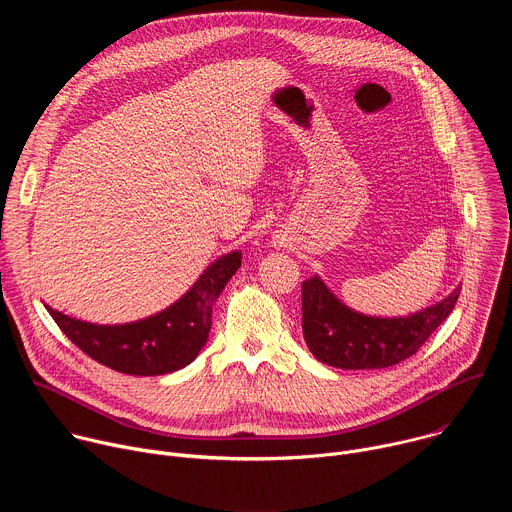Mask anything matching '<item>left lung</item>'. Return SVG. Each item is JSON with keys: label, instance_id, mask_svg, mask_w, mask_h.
Instances as JSON below:
<instances>
[{"label": "left lung", "instance_id": "1", "mask_svg": "<svg viewBox=\"0 0 512 512\" xmlns=\"http://www.w3.org/2000/svg\"><path fill=\"white\" fill-rule=\"evenodd\" d=\"M462 285L440 304L405 318L364 316L344 306L316 275L302 283V330L312 354L330 367L387 369L415 354L454 310Z\"/></svg>", "mask_w": 512, "mask_h": 512}]
</instances>
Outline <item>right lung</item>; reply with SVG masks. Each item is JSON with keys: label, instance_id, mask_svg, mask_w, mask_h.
<instances>
[{"label": "right lung", "instance_id": "obj_1", "mask_svg": "<svg viewBox=\"0 0 512 512\" xmlns=\"http://www.w3.org/2000/svg\"><path fill=\"white\" fill-rule=\"evenodd\" d=\"M239 267L241 251L216 259L176 304L139 322L99 326L46 310L72 344L105 367L137 377L166 375L198 356L210 332L212 306Z\"/></svg>", "mask_w": 512, "mask_h": 512}]
</instances>
